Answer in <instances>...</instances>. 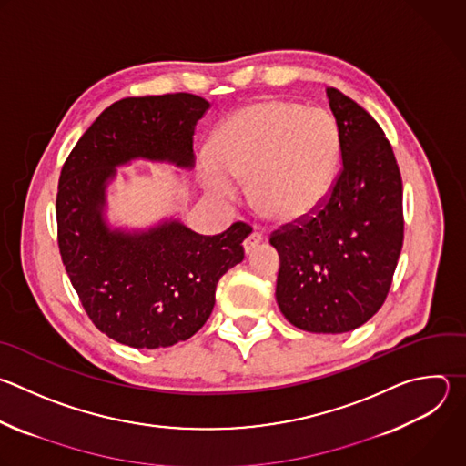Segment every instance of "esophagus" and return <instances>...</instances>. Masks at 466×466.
I'll return each instance as SVG.
<instances>
[{
  "instance_id": "esophagus-1",
  "label": "esophagus",
  "mask_w": 466,
  "mask_h": 466,
  "mask_svg": "<svg viewBox=\"0 0 466 466\" xmlns=\"http://www.w3.org/2000/svg\"><path fill=\"white\" fill-rule=\"evenodd\" d=\"M261 241H263V234H261V232H252V234H248V238L243 241L245 254H250Z\"/></svg>"
}]
</instances>
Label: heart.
Wrapping results in <instances>:
<instances>
[{
    "label": "heart",
    "mask_w": 466,
    "mask_h": 466,
    "mask_svg": "<svg viewBox=\"0 0 466 466\" xmlns=\"http://www.w3.org/2000/svg\"><path fill=\"white\" fill-rule=\"evenodd\" d=\"M210 153L198 163L199 181L210 196L234 199L238 181H250L256 208L272 221L292 223L315 214L329 198L342 140L328 111L268 98L228 115Z\"/></svg>",
    "instance_id": "heart-1"
}]
</instances>
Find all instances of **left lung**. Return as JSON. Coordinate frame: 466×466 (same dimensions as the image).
<instances>
[{"instance_id":"obj_1","label":"left lung","mask_w":466,"mask_h":466,"mask_svg":"<svg viewBox=\"0 0 466 466\" xmlns=\"http://www.w3.org/2000/svg\"><path fill=\"white\" fill-rule=\"evenodd\" d=\"M342 140V172L328 203L270 236L279 254L276 301L309 333L339 335L382 307L402 248V181L377 120L335 87L326 89Z\"/></svg>"}]
</instances>
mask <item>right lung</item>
I'll list each match as a JSON object with an SVG mask.
<instances>
[{
  "mask_svg": "<svg viewBox=\"0 0 466 466\" xmlns=\"http://www.w3.org/2000/svg\"><path fill=\"white\" fill-rule=\"evenodd\" d=\"M208 107L190 93L122 98L98 115L62 168V261L87 317L118 344L159 350L194 337L212 315L219 278L245 258V223L201 236L176 218L131 230L107 219L118 167L142 159L194 168L196 124Z\"/></svg>",
  "mask_w": 466,
  "mask_h": 466,
  "instance_id": "right-lung-1",
  "label": "right lung"
}]
</instances>
